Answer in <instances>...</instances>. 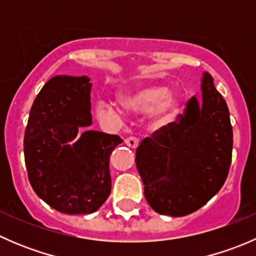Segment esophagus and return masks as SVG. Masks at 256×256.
I'll return each mask as SVG.
<instances>
[{
	"mask_svg": "<svg viewBox=\"0 0 256 256\" xmlns=\"http://www.w3.org/2000/svg\"><path fill=\"white\" fill-rule=\"evenodd\" d=\"M125 144H128V147H131V148H136V147L138 146V138L131 136V138H125Z\"/></svg>",
	"mask_w": 256,
	"mask_h": 256,
	"instance_id": "34e87169",
	"label": "esophagus"
}]
</instances>
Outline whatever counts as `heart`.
Masks as SVG:
<instances>
[{"instance_id": "b5f03b06", "label": "heart", "mask_w": 256, "mask_h": 256, "mask_svg": "<svg viewBox=\"0 0 256 256\" xmlns=\"http://www.w3.org/2000/svg\"><path fill=\"white\" fill-rule=\"evenodd\" d=\"M118 102L124 109L130 112H150L151 122L157 128L172 122L180 109L177 95L164 85H141L124 90L118 94ZM120 106L112 100H98L94 109L95 116L104 122H118L122 118Z\"/></svg>"}]
</instances>
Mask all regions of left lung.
<instances>
[{"label":"left lung","instance_id":"1","mask_svg":"<svg viewBox=\"0 0 256 256\" xmlns=\"http://www.w3.org/2000/svg\"><path fill=\"white\" fill-rule=\"evenodd\" d=\"M202 104L192 96L177 121L164 126L136 150L144 198L154 212L183 216L218 193L228 177L233 128L226 100L207 72Z\"/></svg>","mask_w":256,"mask_h":256}]
</instances>
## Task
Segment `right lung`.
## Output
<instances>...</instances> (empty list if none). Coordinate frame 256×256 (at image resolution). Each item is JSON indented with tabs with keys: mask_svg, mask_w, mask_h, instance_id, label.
Returning a JSON list of instances; mask_svg holds the SVG:
<instances>
[{
	"mask_svg": "<svg viewBox=\"0 0 256 256\" xmlns=\"http://www.w3.org/2000/svg\"><path fill=\"white\" fill-rule=\"evenodd\" d=\"M90 92L88 76H53L33 102L26 128L28 180L60 213H94L112 192L110 154L122 140L94 130L80 134L79 128L92 125Z\"/></svg>",
	"mask_w": 256,
	"mask_h": 256,
	"instance_id": "obj_1",
	"label": "right lung"
}]
</instances>
